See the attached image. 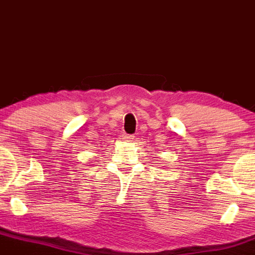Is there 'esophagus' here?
<instances>
[{
    "mask_svg": "<svg viewBox=\"0 0 255 255\" xmlns=\"http://www.w3.org/2000/svg\"><path fill=\"white\" fill-rule=\"evenodd\" d=\"M122 139H124L125 141H131V140H133V135H128V134H124V135H122Z\"/></svg>",
    "mask_w": 255,
    "mask_h": 255,
    "instance_id": "esophagus-1",
    "label": "esophagus"
}]
</instances>
